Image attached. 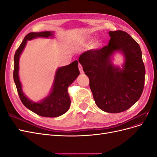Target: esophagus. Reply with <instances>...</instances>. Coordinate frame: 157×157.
Here are the masks:
<instances>
[{"instance_id": "1", "label": "esophagus", "mask_w": 157, "mask_h": 157, "mask_svg": "<svg viewBox=\"0 0 157 157\" xmlns=\"http://www.w3.org/2000/svg\"><path fill=\"white\" fill-rule=\"evenodd\" d=\"M78 69H79V71H80V73H83L84 71H83V69H82V65L80 63H78Z\"/></svg>"}]
</instances>
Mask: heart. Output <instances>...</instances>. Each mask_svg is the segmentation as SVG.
I'll return each instance as SVG.
<instances>
[{"label": "heart", "mask_w": 157, "mask_h": 157, "mask_svg": "<svg viewBox=\"0 0 157 157\" xmlns=\"http://www.w3.org/2000/svg\"><path fill=\"white\" fill-rule=\"evenodd\" d=\"M100 45H101L100 40H96V41H95L94 43L92 44V47L93 48H98V47L100 46Z\"/></svg>", "instance_id": "b5f03b06"}]
</instances>
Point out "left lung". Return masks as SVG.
Segmentation results:
<instances>
[{"label":"left lung","mask_w":157,"mask_h":157,"mask_svg":"<svg viewBox=\"0 0 157 157\" xmlns=\"http://www.w3.org/2000/svg\"><path fill=\"white\" fill-rule=\"evenodd\" d=\"M109 33L108 45L84 52L78 61L89 78L97 106L103 111L118 113L127 110L140 98L145 69L140 46L128 33L121 30ZM117 50L125 56L122 70L114 67L110 59Z\"/></svg>","instance_id":"obj_1"}]
</instances>
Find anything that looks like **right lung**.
Wrapping results in <instances>:
<instances>
[{
    "label": "right lung",
    "instance_id": "right-lung-1",
    "mask_svg": "<svg viewBox=\"0 0 157 157\" xmlns=\"http://www.w3.org/2000/svg\"><path fill=\"white\" fill-rule=\"evenodd\" d=\"M52 35L53 34L50 31L29 33L25 36L14 55L13 77L19 97L27 108L36 115L44 117H57L67 111L71 104L67 88L80 73L78 61L75 60L68 65L59 67L56 72L53 88L49 96L40 103H35L27 99L21 90V85L18 76L19 58L28 40L36 37H49Z\"/></svg>",
    "mask_w": 157,
    "mask_h": 157
}]
</instances>
